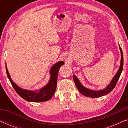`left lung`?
Returning <instances> with one entry per match:
<instances>
[{
    "mask_svg": "<svg viewBox=\"0 0 128 128\" xmlns=\"http://www.w3.org/2000/svg\"><path fill=\"white\" fill-rule=\"evenodd\" d=\"M119 47H120V55H121V59H120V64L119 68L118 70L117 71L116 74L115 75L114 77L112 78V79L110 82V83L106 86L104 89L101 90H91V89L86 88L85 87H84L83 85L82 84L79 80L78 79V78L75 76L74 74H73V80H74L75 84L77 88L78 89V90L79 91L80 93H82L83 95L86 96V97H89L92 98H97L100 97H102L106 94L110 93L112 90L114 88V87L116 86V84L117 82L118 81L120 77L121 74L122 69H123V65H124V57H123V53H122V49L120 48V46L119 45Z\"/></svg>",
    "mask_w": 128,
    "mask_h": 128,
    "instance_id": "8db88e82",
    "label": "left lung"
}]
</instances>
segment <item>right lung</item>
Returning <instances> with one entry per match:
<instances>
[{
  "label": "right lung",
  "mask_w": 128,
  "mask_h": 128,
  "mask_svg": "<svg viewBox=\"0 0 128 128\" xmlns=\"http://www.w3.org/2000/svg\"><path fill=\"white\" fill-rule=\"evenodd\" d=\"M64 64V61H59L56 63L50 68V81L44 87L40 89V90H28L22 89L18 87L10 77L8 71L6 64V73L11 83L12 86L17 92V93L22 98L27 101L30 102H44L48 101L55 94L57 85V78L58 75V72L60 68Z\"/></svg>",
  "instance_id": "add662e5"
}]
</instances>
